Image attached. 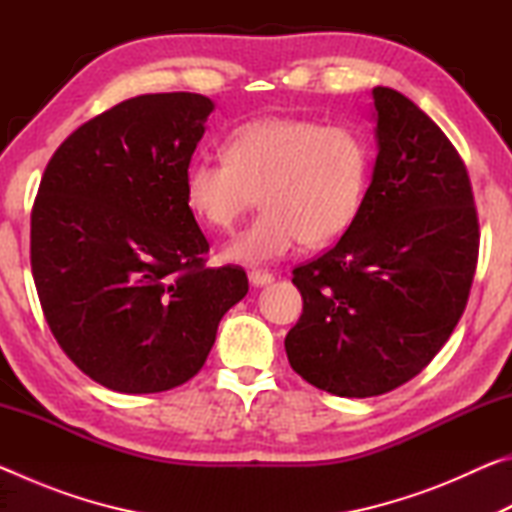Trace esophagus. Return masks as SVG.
Here are the masks:
<instances>
[{"instance_id": "34e87169", "label": "esophagus", "mask_w": 512, "mask_h": 512, "mask_svg": "<svg viewBox=\"0 0 512 512\" xmlns=\"http://www.w3.org/2000/svg\"><path fill=\"white\" fill-rule=\"evenodd\" d=\"M248 280L255 284V287H264V284H271L275 275L271 271H264V268H255V271L248 273Z\"/></svg>"}]
</instances>
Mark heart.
Listing matches in <instances>:
<instances>
[{
    "instance_id": "1",
    "label": "heart",
    "mask_w": 512,
    "mask_h": 512,
    "mask_svg": "<svg viewBox=\"0 0 512 512\" xmlns=\"http://www.w3.org/2000/svg\"><path fill=\"white\" fill-rule=\"evenodd\" d=\"M225 158L198 155L185 173L192 210L219 232L262 201L264 212L225 246V259L262 264L339 239L361 212L372 144L352 124L309 117H259L232 128Z\"/></svg>"
}]
</instances>
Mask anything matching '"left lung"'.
<instances>
[{"instance_id":"8db88e82","label":"left lung","mask_w":512,"mask_h":512,"mask_svg":"<svg viewBox=\"0 0 512 512\" xmlns=\"http://www.w3.org/2000/svg\"><path fill=\"white\" fill-rule=\"evenodd\" d=\"M372 97V183L345 235L293 268L302 316L284 339L291 368L339 397L388 393L427 368L463 316L479 259L461 153L404 94Z\"/></svg>"}]
</instances>
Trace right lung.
Returning a JSON list of instances; mask_svg holds the SVG:
<instances>
[{"label": "right lung", "instance_id": "add662e5", "mask_svg": "<svg viewBox=\"0 0 512 512\" xmlns=\"http://www.w3.org/2000/svg\"><path fill=\"white\" fill-rule=\"evenodd\" d=\"M212 101L162 92L121 101L67 137L31 210V273L60 348L97 384L162 393L192 379L241 266L207 268L210 244L185 173Z\"/></svg>", "mask_w": 512, "mask_h": 512}]
</instances>
